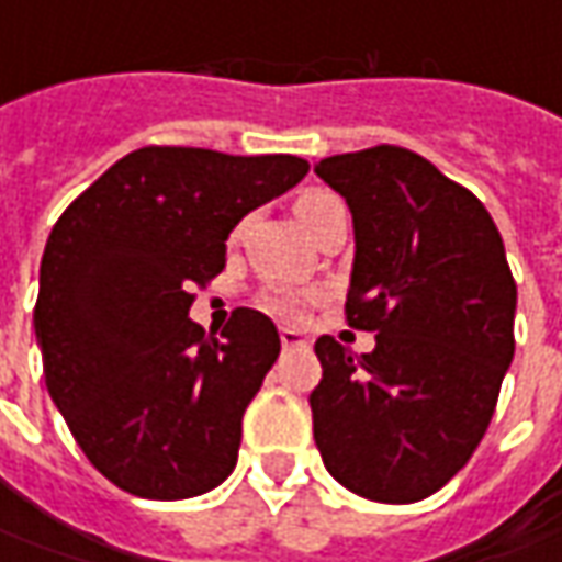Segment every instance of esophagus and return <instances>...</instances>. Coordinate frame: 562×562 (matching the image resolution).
Here are the masks:
<instances>
[{
	"mask_svg": "<svg viewBox=\"0 0 562 562\" xmlns=\"http://www.w3.org/2000/svg\"><path fill=\"white\" fill-rule=\"evenodd\" d=\"M306 344H310V340L300 335V331H293V328H284V331H281V347H284V350H303Z\"/></svg>",
	"mask_w": 562,
	"mask_h": 562,
	"instance_id": "34e87169",
	"label": "esophagus"
}]
</instances>
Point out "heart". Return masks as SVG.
Here are the masks:
<instances>
[{"label": "heart", "mask_w": 562, "mask_h": 562, "mask_svg": "<svg viewBox=\"0 0 562 562\" xmlns=\"http://www.w3.org/2000/svg\"><path fill=\"white\" fill-rule=\"evenodd\" d=\"M340 203L335 193H328V190H306L300 200H296V218H300V225L306 227V231H313V225L328 212V209H335ZM259 306L271 313L274 318H281V322H300L306 310L313 306V293L306 291H291V288H274V291L262 293V300H259Z\"/></svg>", "instance_id": "heart-1"}]
</instances>
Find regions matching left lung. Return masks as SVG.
<instances>
[{
    "label": "left lung",
    "mask_w": 562,
    "mask_h": 562,
    "mask_svg": "<svg viewBox=\"0 0 562 562\" xmlns=\"http://www.w3.org/2000/svg\"><path fill=\"white\" fill-rule=\"evenodd\" d=\"M315 175L353 215L347 322L375 331L362 357L315 340V447L347 491L416 504L469 463L513 362L504 240L475 193L403 146L328 156Z\"/></svg>",
    "instance_id": "left-lung-1"
}]
</instances>
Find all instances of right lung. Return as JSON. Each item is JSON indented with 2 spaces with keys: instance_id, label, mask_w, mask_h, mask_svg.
Here are the masks:
<instances>
[{
  "instance_id": "obj_1",
  "label": "right lung",
  "mask_w": 562,
  "mask_h": 562,
  "mask_svg": "<svg viewBox=\"0 0 562 562\" xmlns=\"http://www.w3.org/2000/svg\"><path fill=\"white\" fill-rule=\"evenodd\" d=\"M306 171L284 153L143 146L55 222L33 310L43 375L87 460L121 491L184 501L234 472L281 337L256 310L205 335L187 318L190 291L225 269L237 222Z\"/></svg>"
}]
</instances>
